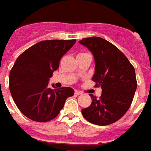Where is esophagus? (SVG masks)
I'll return each instance as SVG.
<instances>
[{"mask_svg": "<svg viewBox=\"0 0 151 151\" xmlns=\"http://www.w3.org/2000/svg\"><path fill=\"white\" fill-rule=\"evenodd\" d=\"M75 94L76 95H80V94H82V92L78 90H75Z\"/></svg>", "mask_w": 151, "mask_h": 151, "instance_id": "esophagus-1", "label": "esophagus"}]
</instances>
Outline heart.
<instances>
[{
	"label": "heart",
	"mask_w": 151,
	"mask_h": 151,
	"mask_svg": "<svg viewBox=\"0 0 151 151\" xmlns=\"http://www.w3.org/2000/svg\"><path fill=\"white\" fill-rule=\"evenodd\" d=\"M86 55H89L88 53H79V54L77 55V56H84Z\"/></svg>",
	"instance_id": "b5f03b06"
}]
</instances>
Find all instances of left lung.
I'll use <instances>...</instances> for the list:
<instances>
[{
    "label": "left lung",
    "mask_w": 151,
    "mask_h": 151,
    "mask_svg": "<svg viewBox=\"0 0 151 151\" xmlns=\"http://www.w3.org/2000/svg\"><path fill=\"white\" fill-rule=\"evenodd\" d=\"M78 42L93 53L96 64L93 81L103 90L99 99L89 95L93 102L82 109L83 116L96 125L112 124L131 105L137 86L135 69L125 55L106 40L91 37Z\"/></svg>",
    "instance_id": "1"
}]
</instances>
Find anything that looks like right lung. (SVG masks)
Returning a JSON list of instances; mask_svg holds the SVG:
<instances>
[{
    "label": "right lung",
    "instance_id": "obj_1",
    "mask_svg": "<svg viewBox=\"0 0 151 151\" xmlns=\"http://www.w3.org/2000/svg\"><path fill=\"white\" fill-rule=\"evenodd\" d=\"M76 40H46L30 47L17 57L9 76V89L19 110L36 122L55 118L68 97L70 87L51 89L49 78ZM52 87L55 86L52 85Z\"/></svg>",
    "mask_w": 151,
    "mask_h": 151
}]
</instances>
